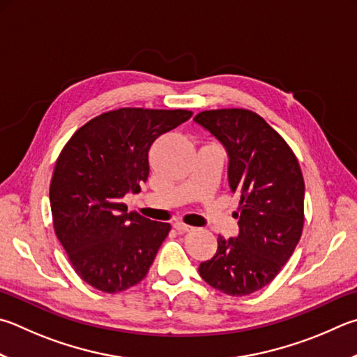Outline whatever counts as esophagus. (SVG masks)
Masks as SVG:
<instances>
[{
  "instance_id": "esophagus-1",
  "label": "esophagus",
  "mask_w": 357,
  "mask_h": 357,
  "mask_svg": "<svg viewBox=\"0 0 357 357\" xmlns=\"http://www.w3.org/2000/svg\"><path fill=\"white\" fill-rule=\"evenodd\" d=\"M173 226H174V229H176L178 232H189V231H192V229H193L192 226L185 225V223H183V222H176V223H174Z\"/></svg>"
}]
</instances>
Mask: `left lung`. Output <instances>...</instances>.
Instances as JSON below:
<instances>
[{
  "label": "left lung",
  "mask_w": 357,
  "mask_h": 357,
  "mask_svg": "<svg viewBox=\"0 0 357 357\" xmlns=\"http://www.w3.org/2000/svg\"><path fill=\"white\" fill-rule=\"evenodd\" d=\"M193 120L226 148L229 187L241 198L238 236H218L217 252L199 264V275L226 295H250L275 280L300 242L301 168L287 142L248 109L204 111Z\"/></svg>",
  "instance_id": "8db88e82"
}]
</instances>
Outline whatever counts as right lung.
Returning <instances> with one entry per match:
<instances>
[{"label": "right lung", "instance_id": "add662e5", "mask_svg": "<svg viewBox=\"0 0 357 357\" xmlns=\"http://www.w3.org/2000/svg\"><path fill=\"white\" fill-rule=\"evenodd\" d=\"M190 116L185 109H115L87 121L62 148L50 184L53 226L89 286L119 294L146 276L172 226L128 212L123 197L148 179L153 142Z\"/></svg>", "mask_w": 357, "mask_h": 357}]
</instances>
